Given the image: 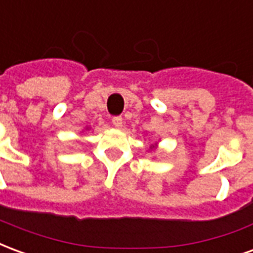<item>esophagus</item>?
Listing matches in <instances>:
<instances>
[{"instance_id":"esophagus-1","label":"esophagus","mask_w":253,"mask_h":253,"mask_svg":"<svg viewBox=\"0 0 253 253\" xmlns=\"http://www.w3.org/2000/svg\"><path fill=\"white\" fill-rule=\"evenodd\" d=\"M112 125H114L115 128H122V126H123V119H122L121 116H115L112 119Z\"/></svg>"}]
</instances>
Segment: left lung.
<instances>
[{
	"label": "left lung",
	"mask_w": 253,
	"mask_h": 253,
	"mask_svg": "<svg viewBox=\"0 0 253 253\" xmlns=\"http://www.w3.org/2000/svg\"><path fill=\"white\" fill-rule=\"evenodd\" d=\"M157 148H159V145H157V143H154V145H152V146L149 148V152H153V150H157Z\"/></svg>",
	"instance_id": "obj_1"
}]
</instances>
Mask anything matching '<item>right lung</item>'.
<instances>
[{"label": "right lung", "mask_w": 253, "mask_h": 253, "mask_svg": "<svg viewBox=\"0 0 253 253\" xmlns=\"http://www.w3.org/2000/svg\"><path fill=\"white\" fill-rule=\"evenodd\" d=\"M85 130H89V127H85Z\"/></svg>", "instance_id": "right-lung-1"}]
</instances>
